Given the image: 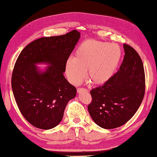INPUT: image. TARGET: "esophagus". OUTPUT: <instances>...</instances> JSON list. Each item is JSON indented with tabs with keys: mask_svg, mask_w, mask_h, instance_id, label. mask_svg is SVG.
I'll list each match as a JSON object with an SVG mask.
<instances>
[{
	"mask_svg": "<svg viewBox=\"0 0 157 157\" xmlns=\"http://www.w3.org/2000/svg\"><path fill=\"white\" fill-rule=\"evenodd\" d=\"M88 92V90L86 88H78L77 89V92L78 93H81V92Z\"/></svg>",
	"mask_w": 157,
	"mask_h": 157,
	"instance_id": "1",
	"label": "esophagus"
}]
</instances>
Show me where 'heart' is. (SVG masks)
<instances>
[{
	"instance_id": "1",
	"label": "heart",
	"mask_w": 157,
	"mask_h": 157,
	"mask_svg": "<svg viewBox=\"0 0 157 157\" xmlns=\"http://www.w3.org/2000/svg\"><path fill=\"white\" fill-rule=\"evenodd\" d=\"M122 58V50L117 44L87 40L77 47L74 59L67 61L65 72L74 85L83 80L86 71L90 83L101 85L115 74Z\"/></svg>"
}]
</instances>
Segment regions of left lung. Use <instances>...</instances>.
<instances>
[{
  "label": "left lung",
  "instance_id": "left-lung-1",
  "mask_svg": "<svg viewBox=\"0 0 157 157\" xmlns=\"http://www.w3.org/2000/svg\"><path fill=\"white\" fill-rule=\"evenodd\" d=\"M120 69L109 81L90 91L88 109L92 120L104 129L124 124L136 113L145 95V76L142 60L129 44Z\"/></svg>",
  "mask_w": 157,
  "mask_h": 157
}]
</instances>
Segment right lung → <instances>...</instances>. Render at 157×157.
<instances>
[{"instance_id":"1","label":"right lung","mask_w":157,"mask_h":157,"mask_svg":"<svg viewBox=\"0 0 157 157\" xmlns=\"http://www.w3.org/2000/svg\"><path fill=\"white\" fill-rule=\"evenodd\" d=\"M80 38L76 30L33 41L20 53L12 74V88L21 113L35 127L50 129L63 119L76 89L63 76L65 65ZM50 63L40 73L36 63Z\"/></svg>"}]
</instances>
